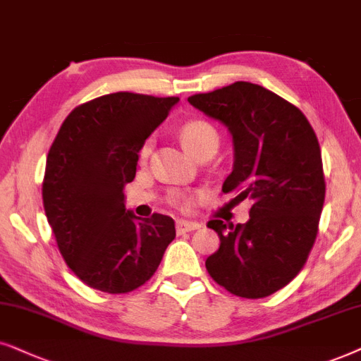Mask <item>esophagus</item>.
Wrapping results in <instances>:
<instances>
[{
    "label": "esophagus",
    "mask_w": 361,
    "mask_h": 361,
    "mask_svg": "<svg viewBox=\"0 0 361 361\" xmlns=\"http://www.w3.org/2000/svg\"><path fill=\"white\" fill-rule=\"evenodd\" d=\"M200 228H201V224L195 223V221H185V219L176 221V233L178 234L190 233V231H195V229H200Z\"/></svg>",
    "instance_id": "1"
}]
</instances>
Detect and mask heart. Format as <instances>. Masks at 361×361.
Segmentation results:
<instances>
[{
  "instance_id": "obj_1",
  "label": "heart",
  "mask_w": 361,
  "mask_h": 361,
  "mask_svg": "<svg viewBox=\"0 0 361 361\" xmlns=\"http://www.w3.org/2000/svg\"><path fill=\"white\" fill-rule=\"evenodd\" d=\"M180 138L183 142V145L193 153L196 158L206 155V153H214L218 152L219 147V132L216 130L213 123L206 122V120H190L181 125L180 128ZM153 150V138H147L142 143L140 152H138V158L140 161H147L148 157ZM171 203L175 204H183L188 196L185 193H173L171 195Z\"/></svg>"
}]
</instances>
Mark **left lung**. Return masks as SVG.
<instances>
[{"instance_id":"1","label":"left lung","mask_w":361,"mask_h":361,"mask_svg":"<svg viewBox=\"0 0 361 361\" xmlns=\"http://www.w3.org/2000/svg\"><path fill=\"white\" fill-rule=\"evenodd\" d=\"M188 102L233 135L223 191L252 200L246 224L209 221L221 244L206 269L231 294L262 299L289 284L314 247L325 201L319 140L295 105L257 84L241 80Z\"/></svg>"}]
</instances>
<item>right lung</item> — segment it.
<instances>
[{
    "label": "right lung",
    "mask_w": 361,
    "mask_h": 361,
    "mask_svg": "<svg viewBox=\"0 0 361 361\" xmlns=\"http://www.w3.org/2000/svg\"><path fill=\"white\" fill-rule=\"evenodd\" d=\"M178 97L115 92L75 107L47 153L42 203L57 247L84 284L127 294L145 284L175 239V221L125 211L142 143Z\"/></svg>",
    "instance_id": "right-lung-1"
}]
</instances>
